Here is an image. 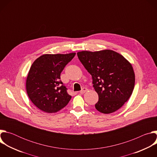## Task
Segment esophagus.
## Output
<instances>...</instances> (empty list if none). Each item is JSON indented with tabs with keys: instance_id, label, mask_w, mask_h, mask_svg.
<instances>
[{
	"instance_id": "esophagus-1",
	"label": "esophagus",
	"mask_w": 157,
	"mask_h": 157,
	"mask_svg": "<svg viewBox=\"0 0 157 157\" xmlns=\"http://www.w3.org/2000/svg\"><path fill=\"white\" fill-rule=\"evenodd\" d=\"M87 91V89L86 87H83L81 90L80 91V93L81 94H84V93H86Z\"/></svg>"
}]
</instances>
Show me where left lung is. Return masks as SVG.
Segmentation results:
<instances>
[{
  "label": "left lung",
  "mask_w": 157,
  "mask_h": 157,
  "mask_svg": "<svg viewBox=\"0 0 157 157\" xmlns=\"http://www.w3.org/2000/svg\"><path fill=\"white\" fill-rule=\"evenodd\" d=\"M77 55L92 76L93 87L99 96L96 109L103 114L120 109L130 97L135 85L132 64L122 55L110 50L82 51Z\"/></svg>",
  "instance_id": "left-lung-1"
}]
</instances>
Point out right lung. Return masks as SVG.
<instances>
[{"instance_id": "obj_1", "label": "right lung", "mask_w": 157, "mask_h": 157, "mask_svg": "<svg viewBox=\"0 0 157 157\" xmlns=\"http://www.w3.org/2000/svg\"><path fill=\"white\" fill-rule=\"evenodd\" d=\"M75 55H43L31 66L26 81L27 93L31 101L41 110L55 113L70 102L71 96L60 80V75Z\"/></svg>"}]
</instances>
